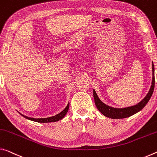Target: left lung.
Wrapping results in <instances>:
<instances>
[{
	"mask_svg": "<svg viewBox=\"0 0 157 157\" xmlns=\"http://www.w3.org/2000/svg\"><path fill=\"white\" fill-rule=\"evenodd\" d=\"M155 67H154V64L152 63V81H151V85L147 95L144 97V99H143L142 101H140L137 104L134 105V106L129 107L121 108V109L111 107L105 104L104 102H102L99 99L94 89L93 95L95 105L97 109L106 117L112 118V119H122V118L129 117L137 113L138 112H139L140 110H142L146 106V104H147L149 100L150 99L151 95H152L154 88H155Z\"/></svg>",
	"mask_w": 157,
	"mask_h": 157,
	"instance_id": "left-lung-1",
	"label": "left lung"
}]
</instances>
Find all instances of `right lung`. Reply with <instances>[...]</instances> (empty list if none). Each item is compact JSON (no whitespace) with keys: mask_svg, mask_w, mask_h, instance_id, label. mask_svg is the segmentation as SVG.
Segmentation results:
<instances>
[{"mask_svg":"<svg viewBox=\"0 0 157 157\" xmlns=\"http://www.w3.org/2000/svg\"><path fill=\"white\" fill-rule=\"evenodd\" d=\"M69 103H68V104L67 105V106L65 107V109L62 110L60 113H59L58 114L54 115V116L49 117H45V118H33V117H30L25 116V115H23L21 113H19V114L21 115H22V116L26 118V119L30 120H32V121H34V122H40V123L54 122L59 121V120H62L64 117L65 116V115L67 114V113L68 110H69Z\"/></svg>","mask_w":157,"mask_h":157,"instance_id":"1","label":"right lung"}]
</instances>
